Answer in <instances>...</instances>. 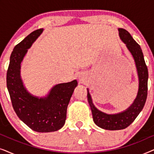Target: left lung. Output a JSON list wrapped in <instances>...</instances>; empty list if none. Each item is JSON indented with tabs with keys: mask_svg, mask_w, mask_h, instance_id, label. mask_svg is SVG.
Returning <instances> with one entry per match:
<instances>
[{
	"mask_svg": "<svg viewBox=\"0 0 154 154\" xmlns=\"http://www.w3.org/2000/svg\"><path fill=\"white\" fill-rule=\"evenodd\" d=\"M119 31L120 38L126 45L135 62L139 78V90L136 99L129 108L116 114H107L98 110L94 106L88 89V100L94 123L101 128L109 130L125 129L134 121L144 108L148 91V69L145 63L142 50L128 31L124 29H119Z\"/></svg>",
	"mask_w": 154,
	"mask_h": 154,
	"instance_id": "left-lung-1",
	"label": "left lung"
}]
</instances>
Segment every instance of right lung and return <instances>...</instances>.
Returning a JSON list of instances; mask_svg holds the SVG:
<instances>
[{
  "label": "right lung",
  "instance_id": "obj_1",
  "mask_svg": "<svg viewBox=\"0 0 154 154\" xmlns=\"http://www.w3.org/2000/svg\"><path fill=\"white\" fill-rule=\"evenodd\" d=\"M43 29L31 33L14 47L7 71V88L16 114L31 130L38 132H54L64 126L67 106L76 80L54 85L45 97H38L27 91L20 76L21 62Z\"/></svg>",
  "mask_w": 154,
  "mask_h": 154
}]
</instances>
